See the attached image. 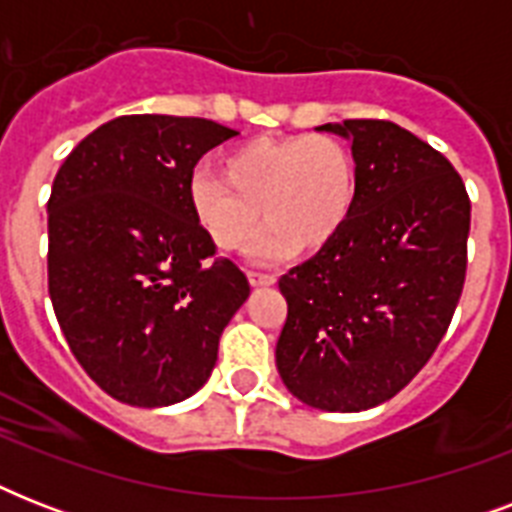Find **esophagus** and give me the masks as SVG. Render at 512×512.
Here are the masks:
<instances>
[{
  "label": "esophagus",
  "instance_id": "esophagus-1",
  "mask_svg": "<svg viewBox=\"0 0 512 512\" xmlns=\"http://www.w3.org/2000/svg\"><path fill=\"white\" fill-rule=\"evenodd\" d=\"M249 284H252V287H271V284H276V276H271V273L249 271Z\"/></svg>",
  "mask_w": 512,
  "mask_h": 512
}]
</instances>
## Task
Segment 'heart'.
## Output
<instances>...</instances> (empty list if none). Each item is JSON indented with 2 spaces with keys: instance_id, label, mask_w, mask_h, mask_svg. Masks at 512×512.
<instances>
[{
  "instance_id": "obj_1",
  "label": "heart",
  "mask_w": 512,
  "mask_h": 512,
  "mask_svg": "<svg viewBox=\"0 0 512 512\" xmlns=\"http://www.w3.org/2000/svg\"><path fill=\"white\" fill-rule=\"evenodd\" d=\"M223 175L193 172L188 204L220 249L252 236L263 209L265 231L249 244L257 263L295 252H321L340 236L356 204V162L329 135L252 140L220 159Z\"/></svg>"
}]
</instances>
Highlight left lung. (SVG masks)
I'll return each instance as SVG.
<instances>
[{
  "label": "left lung",
  "instance_id": "obj_1",
  "mask_svg": "<svg viewBox=\"0 0 512 512\" xmlns=\"http://www.w3.org/2000/svg\"><path fill=\"white\" fill-rule=\"evenodd\" d=\"M350 140L358 191L329 247L279 279L276 369L297 401L364 412L428 364L460 303L470 199L436 148L380 119L321 124Z\"/></svg>",
  "mask_w": 512,
  "mask_h": 512
}]
</instances>
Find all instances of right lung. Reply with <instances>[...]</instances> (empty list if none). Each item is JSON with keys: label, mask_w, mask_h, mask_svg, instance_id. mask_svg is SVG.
<instances>
[{"label": "right lung", "mask_w": 512, "mask_h": 512, "mask_svg": "<svg viewBox=\"0 0 512 512\" xmlns=\"http://www.w3.org/2000/svg\"><path fill=\"white\" fill-rule=\"evenodd\" d=\"M239 135L196 116H119L68 154L47 201L50 300L108 396L156 409L209 380L249 281L188 204L201 156Z\"/></svg>", "instance_id": "obj_1"}]
</instances>
